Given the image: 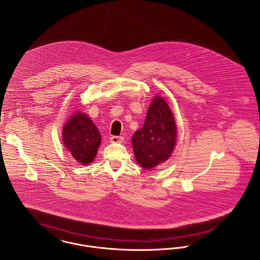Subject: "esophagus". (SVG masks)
<instances>
[{"instance_id": "34e87169", "label": "esophagus", "mask_w": 260, "mask_h": 260, "mask_svg": "<svg viewBox=\"0 0 260 260\" xmlns=\"http://www.w3.org/2000/svg\"><path fill=\"white\" fill-rule=\"evenodd\" d=\"M122 140H123L122 137L113 136L110 138V142H112V143H120V142H122Z\"/></svg>"}]
</instances>
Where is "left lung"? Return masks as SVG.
Masks as SVG:
<instances>
[{
    "mask_svg": "<svg viewBox=\"0 0 260 260\" xmlns=\"http://www.w3.org/2000/svg\"><path fill=\"white\" fill-rule=\"evenodd\" d=\"M177 127L168 104L155 97L149 106L143 126L133 136L132 143L138 164L144 169L166 161L173 151Z\"/></svg>",
    "mask_w": 260,
    "mask_h": 260,
    "instance_id": "left-lung-1",
    "label": "left lung"
}]
</instances>
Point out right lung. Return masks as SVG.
I'll list each match as a JSON object with an SVG mask.
<instances>
[{"label":"right lung","instance_id":"add662e5","mask_svg":"<svg viewBox=\"0 0 260 260\" xmlns=\"http://www.w3.org/2000/svg\"><path fill=\"white\" fill-rule=\"evenodd\" d=\"M64 146L82 165L91 163L101 142V136L91 120L82 113L75 114L62 129Z\"/></svg>","mask_w":260,"mask_h":260}]
</instances>
